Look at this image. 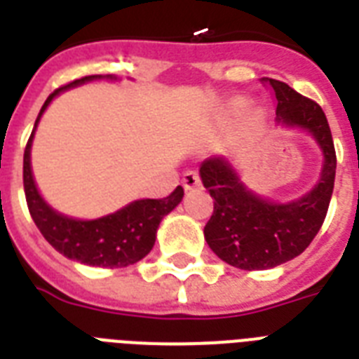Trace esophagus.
Here are the masks:
<instances>
[{"mask_svg": "<svg viewBox=\"0 0 359 359\" xmlns=\"http://www.w3.org/2000/svg\"><path fill=\"white\" fill-rule=\"evenodd\" d=\"M182 186H184V190H196L201 186V177L196 171H186L182 177Z\"/></svg>", "mask_w": 359, "mask_h": 359, "instance_id": "esophagus-1", "label": "esophagus"}]
</instances>
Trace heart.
Masks as SVG:
<instances>
[{"label": "heart", "instance_id": "obj_1", "mask_svg": "<svg viewBox=\"0 0 359 359\" xmlns=\"http://www.w3.org/2000/svg\"><path fill=\"white\" fill-rule=\"evenodd\" d=\"M245 106H248V102H245L244 98H236V100H233V102H231L229 111L233 115H238V114H242V111H244ZM251 126H253V128H261V126H262V115H259V114L251 115Z\"/></svg>", "mask_w": 359, "mask_h": 359}]
</instances>
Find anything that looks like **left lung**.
I'll return each mask as SVG.
<instances>
[{
  "mask_svg": "<svg viewBox=\"0 0 359 359\" xmlns=\"http://www.w3.org/2000/svg\"><path fill=\"white\" fill-rule=\"evenodd\" d=\"M272 91L278 121L300 126L315 135L324 152V168L318 184L309 194L287 205L264 201L248 191L224 158H208L201 163V180L214 199V212L205 225L210 250L240 270H266L294 259L311 244L328 214L334 194V140L323 108L302 97L279 80L262 78Z\"/></svg>",
  "mask_w": 359,
  "mask_h": 359,
  "instance_id": "left-lung-1",
  "label": "left lung"
}]
</instances>
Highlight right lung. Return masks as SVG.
I'll return each mask as SVG.
<instances>
[{"label": "right lung", "mask_w": 359, "mask_h": 359, "mask_svg": "<svg viewBox=\"0 0 359 359\" xmlns=\"http://www.w3.org/2000/svg\"><path fill=\"white\" fill-rule=\"evenodd\" d=\"M98 78H102V76H83L80 80L70 81L67 86L55 89L42 106L41 114L35 121V128L42 111L46 109L48 104L52 102V98L59 91H63L67 87L80 86L83 81L98 80ZM109 78L114 80V76H109ZM35 128L31 132L24 151V191L31 218L42 233V236L59 253H63L65 257H69L72 261L89 264V266L123 268L141 261L152 250L154 240H156V229L163 216L171 212L182 201V196H184L182 186H177L163 199L134 201L130 203L128 207L121 208L117 212L104 216V218H67L63 214H57L53 208L48 207L36 191L29 163L31 140H33Z\"/></svg>", "instance_id": "1"}]
</instances>
